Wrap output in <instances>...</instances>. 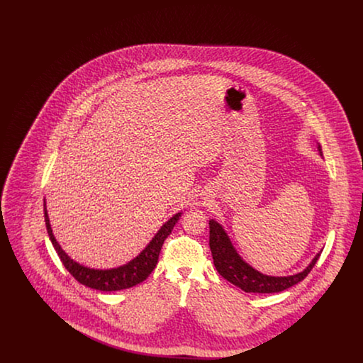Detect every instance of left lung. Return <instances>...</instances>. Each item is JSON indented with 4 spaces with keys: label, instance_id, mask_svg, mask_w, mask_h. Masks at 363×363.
<instances>
[{
    "label": "left lung",
    "instance_id": "left-lung-1",
    "mask_svg": "<svg viewBox=\"0 0 363 363\" xmlns=\"http://www.w3.org/2000/svg\"><path fill=\"white\" fill-rule=\"evenodd\" d=\"M318 150L321 151L320 145ZM209 247L216 271L225 280L235 284L245 293L271 294L284 291L308 277V274L320 257L318 253L303 272H299L293 277H275L262 275L259 271L247 265L245 261H242L222 225H218L213 220L209 222Z\"/></svg>",
    "mask_w": 363,
    "mask_h": 363
}]
</instances>
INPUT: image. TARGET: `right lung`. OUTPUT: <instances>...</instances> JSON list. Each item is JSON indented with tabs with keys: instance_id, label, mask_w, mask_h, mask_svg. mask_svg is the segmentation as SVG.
Segmentation results:
<instances>
[{
	"instance_id": "1",
	"label": "right lung",
	"mask_w": 363,
	"mask_h": 363,
	"mask_svg": "<svg viewBox=\"0 0 363 363\" xmlns=\"http://www.w3.org/2000/svg\"><path fill=\"white\" fill-rule=\"evenodd\" d=\"M179 216H181V213L174 215L173 218L157 231L155 238L150 242V245L143 250V253L136 259H132L129 264L120 267V268H114V269L99 271V269H89L83 265H79L77 262H74L73 259H69L65 255V252L61 249V246L57 243L54 235H52V227L49 223V216H48L46 208H45V222H46L48 234H49L52 246H54L58 257L62 261L64 267L79 283L84 284L89 289L99 290V291H118L123 289H129L150 277V274L155 269L163 242L167 238V235H170Z\"/></svg>"
}]
</instances>
